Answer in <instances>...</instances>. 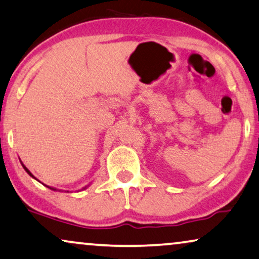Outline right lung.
<instances>
[{
  "label": "right lung",
  "instance_id": "add662e5",
  "mask_svg": "<svg viewBox=\"0 0 259 259\" xmlns=\"http://www.w3.org/2000/svg\"><path fill=\"white\" fill-rule=\"evenodd\" d=\"M21 164H22V161H21ZM22 166H23V168H24V169H26V172H27V173H28V175H29V176H30V177H33V178H34V179H36V178H35V177H34V176H33V175H31V172H30V171H29V169H28V168H27V167H26V166H24V165H23V164H22ZM36 180H37V179H36ZM88 186H90V185H87V186H84V187H83V189H82V190H86V189H87V187H88ZM47 187H49V189H51V190H53V191H58V190H56V189H54V187H51V186H47Z\"/></svg>",
  "mask_w": 259,
  "mask_h": 259
}]
</instances>
